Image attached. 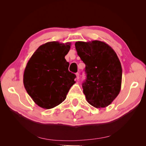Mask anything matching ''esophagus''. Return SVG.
I'll return each instance as SVG.
<instances>
[{
    "label": "esophagus",
    "mask_w": 146,
    "mask_h": 146,
    "mask_svg": "<svg viewBox=\"0 0 146 146\" xmlns=\"http://www.w3.org/2000/svg\"><path fill=\"white\" fill-rule=\"evenodd\" d=\"M76 75V78L78 80V79H79V74H78V72H77Z\"/></svg>",
    "instance_id": "esophagus-1"
}]
</instances>
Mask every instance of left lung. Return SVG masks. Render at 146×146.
I'll return each mask as SVG.
<instances>
[{
    "label": "left lung",
    "mask_w": 146,
    "mask_h": 146,
    "mask_svg": "<svg viewBox=\"0 0 146 146\" xmlns=\"http://www.w3.org/2000/svg\"><path fill=\"white\" fill-rule=\"evenodd\" d=\"M78 55L85 64L86 79L82 84L88 102L96 108H105L119 94L122 82V66L113 48L98 40L77 41Z\"/></svg>",
    "instance_id": "obj_1"
}]
</instances>
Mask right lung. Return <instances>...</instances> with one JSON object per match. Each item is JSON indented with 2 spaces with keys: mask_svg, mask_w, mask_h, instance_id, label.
<instances>
[{
  "mask_svg": "<svg viewBox=\"0 0 146 146\" xmlns=\"http://www.w3.org/2000/svg\"><path fill=\"white\" fill-rule=\"evenodd\" d=\"M70 43L48 42L39 46L31 56L24 70L23 82L35 103L50 109L66 99L76 76L69 71L64 58Z\"/></svg>",
  "mask_w": 146,
  "mask_h": 146,
  "instance_id": "1",
  "label": "right lung"
}]
</instances>
